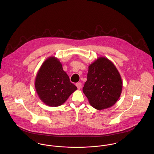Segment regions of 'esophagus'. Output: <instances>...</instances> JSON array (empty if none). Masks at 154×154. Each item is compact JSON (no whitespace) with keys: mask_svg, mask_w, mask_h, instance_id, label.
<instances>
[{"mask_svg":"<svg viewBox=\"0 0 154 154\" xmlns=\"http://www.w3.org/2000/svg\"><path fill=\"white\" fill-rule=\"evenodd\" d=\"M76 86L77 87V88L78 89H80L82 87V84L81 82H78L76 84Z\"/></svg>","mask_w":154,"mask_h":154,"instance_id":"1","label":"esophagus"}]
</instances>
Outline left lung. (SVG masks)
Wrapping results in <instances>:
<instances>
[{
  "label": "left lung",
  "mask_w": 154,
  "mask_h": 154,
  "mask_svg": "<svg viewBox=\"0 0 154 154\" xmlns=\"http://www.w3.org/2000/svg\"><path fill=\"white\" fill-rule=\"evenodd\" d=\"M122 88L121 76L107 58L100 57L88 66L87 81L83 92L94 109L103 110L114 106L122 94Z\"/></svg>",
  "instance_id": "1"
}]
</instances>
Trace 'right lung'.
<instances>
[{"label": "right lung", "instance_id": "add662e5", "mask_svg": "<svg viewBox=\"0 0 154 154\" xmlns=\"http://www.w3.org/2000/svg\"><path fill=\"white\" fill-rule=\"evenodd\" d=\"M35 88L40 99L50 107L61 106L77 89L70 82L59 60L53 56L48 57L40 67Z\"/></svg>", "mask_w": 154, "mask_h": 154}]
</instances>
